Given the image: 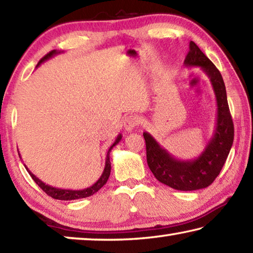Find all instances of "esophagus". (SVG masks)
Wrapping results in <instances>:
<instances>
[{
    "instance_id": "34e87169",
    "label": "esophagus",
    "mask_w": 253,
    "mask_h": 253,
    "mask_svg": "<svg viewBox=\"0 0 253 253\" xmlns=\"http://www.w3.org/2000/svg\"><path fill=\"white\" fill-rule=\"evenodd\" d=\"M139 125V117L136 116V115H130V116H127L124 121V128L127 131H131L135 127Z\"/></svg>"
}]
</instances>
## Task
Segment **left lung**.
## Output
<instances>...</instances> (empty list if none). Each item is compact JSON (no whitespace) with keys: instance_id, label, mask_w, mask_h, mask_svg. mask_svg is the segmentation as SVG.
<instances>
[{"instance_id":"left-lung-1","label":"left lung","mask_w":253,"mask_h":253,"mask_svg":"<svg viewBox=\"0 0 253 253\" xmlns=\"http://www.w3.org/2000/svg\"><path fill=\"white\" fill-rule=\"evenodd\" d=\"M188 48L184 65L202 68L211 81L215 95L216 124L212 138L199 157L179 161L163 148L151 134L147 131L143 134L149 169L161 183L178 191H195L211 185L223 168L234 138L233 122L220 71L193 41L190 42Z\"/></svg>"}]
</instances>
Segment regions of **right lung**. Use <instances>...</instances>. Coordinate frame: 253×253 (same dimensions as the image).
<instances>
[{"label": "right lung", "mask_w": 253, "mask_h": 253, "mask_svg": "<svg viewBox=\"0 0 253 253\" xmlns=\"http://www.w3.org/2000/svg\"><path fill=\"white\" fill-rule=\"evenodd\" d=\"M63 51H57V50H52L50 51L48 54H45L43 58H42L39 63H38V66H40L42 62H44L45 60H48L50 58H52L53 55L58 54V53H61ZM37 66V67H38ZM122 139V134H119L117 136L116 140H115L114 144L111 145L110 148L108 149V153H107V156H106V164H105V169H104V172H102L101 176L99 177V179L95 183L92 184L91 186H89L87 188H84V190H63V188H57V187H53V186H50L48 184H45L41 181V179L38 178L36 175H34L31 170H29V169L25 166V169L29 172V174L31 175V177L34 182H36L38 185H39L42 191L45 192L46 194L51 198H53L55 200H62V201H71V200H78V199H84V198H88V196H91L92 194H95L96 192H98L100 190V188L105 185L108 181V177L110 175V169H111V165H110V160H109V154L111 152V149L115 146V145H117L119 142H121Z\"/></svg>", "instance_id": "1"}]
</instances>
